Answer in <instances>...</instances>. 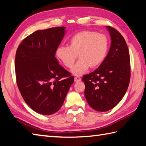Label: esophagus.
<instances>
[{
	"label": "esophagus",
	"mask_w": 146,
	"mask_h": 146,
	"mask_svg": "<svg viewBox=\"0 0 146 146\" xmlns=\"http://www.w3.org/2000/svg\"><path fill=\"white\" fill-rule=\"evenodd\" d=\"M81 80V78L79 77V76H75V82H77Z\"/></svg>",
	"instance_id": "esophagus-1"
}]
</instances>
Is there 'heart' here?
Here are the masks:
<instances>
[{
  "label": "heart",
  "instance_id": "1",
  "mask_svg": "<svg viewBox=\"0 0 146 146\" xmlns=\"http://www.w3.org/2000/svg\"><path fill=\"white\" fill-rule=\"evenodd\" d=\"M108 50V40L105 34L84 31L76 33L69 40V46L59 45L55 55L66 67L70 68L79 57L71 72L81 75L90 67L96 68L103 62Z\"/></svg>",
  "mask_w": 146,
  "mask_h": 146
}]
</instances>
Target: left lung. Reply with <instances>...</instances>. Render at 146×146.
<instances>
[{
  "label": "left lung",
  "instance_id": "1",
  "mask_svg": "<svg viewBox=\"0 0 146 146\" xmlns=\"http://www.w3.org/2000/svg\"><path fill=\"white\" fill-rule=\"evenodd\" d=\"M111 45L105 60L96 70L84 75L85 96L90 107L99 112L112 109L125 94L130 80V57L123 36L107 26Z\"/></svg>",
  "mask_w": 146,
  "mask_h": 146
}]
</instances>
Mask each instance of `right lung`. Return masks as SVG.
Wrapping results in <instances>:
<instances>
[{"instance_id":"obj_1","label":"right lung","mask_w":146,"mask_h":146,"mask_svg":"<svg viewBox=\"0 0 146 146\" xmlns=\"http://www.w3.org/2000/svg\"><path fill=\"white\" fill-rule=\"evenodd\" d=\"M64 34V27L37 31L23 39L16 52V78L21 95L32 109L43 115L60 109L74 82V76L55 57Z\"/></svg>"}]
</instances>
